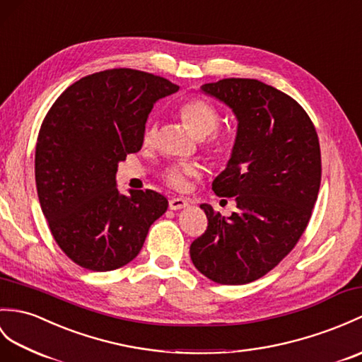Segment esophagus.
I'll use <instances>...</instances> for the list:
<instances>
[{"label": "esophagus", "mask_w": 362, "mask_h": 362, "mask_svg": "<svg viewBox=\"0 0 362 362\" xmlns=\"http://www.w3.org/2000/svg\"><path fill=\"white\" fill-rule=\"evenodd\" d=\"M185 206H188V200H185L182 197H173L170 200V209H174V211H177V209H182Z\"/></svg>", "instance_id": "esophagus-1"}]
</instances>
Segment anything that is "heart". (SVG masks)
Masks as SVG:
<instances>
[{"instance_id":"1","label":"heart","mask_w":362,"mask_h":362,"mask_svg":"<svg viewBox=\"0 0 362 362\" xmlns=\"http://www.w3.org/2000/svg\"><path fill=\"white\" fill-rule=\"evenodd\" d=\"M182 122L188 126V129L196 137L204 139L213 134L219 124V112L216 107L202 98H192L185 102L179 109ZM156 137L154 126H148L145 131V143H153ZM231 140L223 136H211L205 141V148L211 156L225 157L231 151ZM200 174V166L197 163H182L170 166L163 173L165 182L175 189H183L187 187L188 177H197Z\"/></svg>"}]
</instances>
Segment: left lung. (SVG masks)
<instances>
[{"label": "left lung", "mask_w": 362, "mask_h": 362, "mask_svg": "<svg viewBox=\"0 0 362 362\" xmlns=\"http://www.w3.org/2000/svg\"><path fill=\"white\" fill-rule=\"evenodd\" d=\"M236 115L231 157L213 182L234 197L230 217L200 205L208 228L189 247L197 270L217 284L242 285L262 277L296 245L321 185V149L302 106L255 78H223L200 86Z\"/></svg>", "instance_id": "8db88e82"}]
</instances>
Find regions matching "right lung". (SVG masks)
<instances>
[{
    "instance_id": "right-lung-1",
    "label": "right lung",
    "mask_w": 362,
    "mask_h": 362,
    "mask_svg": "<svg viewBox=\"0 0 362 362\" xmlns=\"http://www.w3.org/2000/svg\"><path fill=\"white\" fill-rule=\"evenodd\" d=\"M179 86L136 69H107L75 81L49 109L37 140L35 182L50 233L66 256L92 272L136 257L168 208L153 189L117 188V168L143 145L157 100Z\"/></svg>"
}]
</instances>
